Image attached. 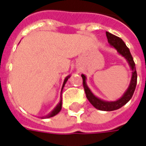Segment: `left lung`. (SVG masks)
<instances>
[{
  "label": "left lung",
  "mask_w": 146,
  "mask_h": 146,
  "mask_svg": "<svg viewBox=\"0 0 146 146\" xmlns=\"http://www.w3.org/2000/svg\"><path fill=\"white\" fill-rule=\"evenodd\" d=\"M106 35L110 46L116 48L117 52L120 55H121L123 57H125V59L127 60V62L130 66V69L131 70V78L130 84H129L128 89L126 90V91L123 94L122 96L118 100H115V101H106V100H101L98 97H96L91 92V90H90V88L87 85L86 76L84 74H81V76L83 78V85H84V90L86 93V97L90 102V104L94 107L95 108L98 109L100 111H111L121 108V107L128 103L131 100V98H132V95H133L135 87H136L137 73L136 69H135V64L134 62L133 58L131 55L129 48L126 46L125 43L123 42V40L108 32H106Z\"/></svg>",
  "instance_id": "1"
}]
</instances>
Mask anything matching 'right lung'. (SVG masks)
<instances>
[{"mask_svg":"<svg viewBox=\"0 0 146 146\" xmlns=\"http://www.w3.org/2000/svg\"><path fill=\"white\" fill-rule=\"evenodd\" d=\"M70 76L69 75V76H67L66 78H65L64 80V82H63V84H62V90H61V92L62 91V89H63V87H64L65 84H66V83L67 82L68 79L70 78ZM61 109H62V98H61V99H60V101H59V103L58 104L56 105V107L49 114L47 115V116H46V117H42V118H48V117H53V116H55V115H56L58 113H59L60 111H61Z\"/></svg>","mask_w":146,"mask_h":146,"instance_id":"1","label":"right lung"}]
</instances>
